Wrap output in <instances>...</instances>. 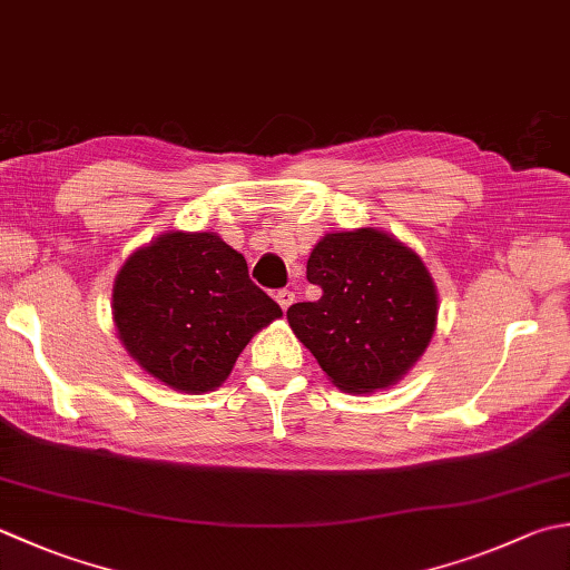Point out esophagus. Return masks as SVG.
Segmentation results:
<instances>
[{"label": "esophagus", "instance_id": "34e87169", "mask_svg": "<svg viewBox=\"0 0 570 570\" xmlns=\"http://www.w3.org/2000/svg\"><path fill=\"white\" fill-rule=\"evenodd\" d=\"M276 304L278 306H282V311H288V306H292L294 304V292H288V288H282V292H276Z\"/></svg>", "mask_w": 570, "mask_h": 570}]
</instances>
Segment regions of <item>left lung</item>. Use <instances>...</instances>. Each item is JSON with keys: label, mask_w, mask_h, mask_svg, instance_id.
Returning <instances> with one entry per match:
<instances>
[{"label": "left lung", "mask_w": 570, "mask_h": 570, "mask_svg": "<svg viewBox=\"0 0 570 570\" xmlns=\"http://www.w3.org/2000/svg\"><path fill=\"white\" fill-rule=\"evenodd\" d=\"M321 298L286 311L294 336L343 393L403 381L438 328V286L425 262L377 227L328 232L306 262Z\"/></svg>", "instance_id": "obj_1"}]
</instances>
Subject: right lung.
<instances>
[{
    "instance_id": "add662e5",
    "label": "right lung",
    "mask_w": 570,
    "mask_h": 570,
    "mask_svg": "<svg viewBox=\"0 0 570 570\" xmlns=\"http://www.w3.org/2000/svg\"><path fill=\"white\" fill-rule=\"evenodd\" d=\"M122 348L163 385L203 395L227 381L254 333L282 308L252 284L244 256L217 232H163L114 282Z\"/></svg>"
}]
</instances>
